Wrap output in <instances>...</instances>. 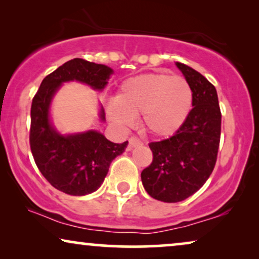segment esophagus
Segmentation results:
<instances>
[{
	"instance_id": "1",
	"label": "esophagus",
	"mask_w": 259,
	"mask_h": 259,
	"mask_svg": "<svg viewBox=\"0 0 259 259\" xmlns=\"http://www.w3.org/2000/svg\"><path fill=\"white\" fill-rule=\"evenodd\" d=\"M143 144L140 141V139H138L137 137H132V138H130L128 139V146H130V148H133V147H136V146H140V145Z\"/></svg>"
}]
</instances>
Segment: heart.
I'll return each mask as SVG.
<instances>
[{
	"instance_id": "b5f03b06",
	"label": "heart",
	"mask_w": 259,
	"mask_h": 259,
	"mask_svg": "<svg viewBox=\"0 0 259 259\" xmlns=\"http://www.w3.org/2000/svg\"><path fill=\"white\" fill-rule=\"evenodd\" d=\"M193 104V91L185 77L147 73L122 83L116 100L108 104L109 119L127 127L141 114V125L155 137H169L182 128Z\"/></svg>"
}]
</instances>
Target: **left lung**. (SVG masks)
Segmentation results:
<instances>
[{
    "label": "left lung",
    "instance_id": "8db88e82",
    "mask_svg": "<svg viewBox=\"0 0 259 259\" xmlns=\"http://www.w3.org/2000/svg\"><path fill=\"white\" fill-rule=\"evenodd\" d=\"M193 91V108L171 138L150 143L153 160L141 172L146 192L178 203L197 192L213 171L221 141L222 113L217 91L199 72L177 62Z\"/></svg>",
    "mask_w": 259,
    "mask_h": 259
}]
</instances>
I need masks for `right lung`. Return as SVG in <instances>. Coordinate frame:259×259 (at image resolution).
Segmentation results:
<instances>
[{
    "label": "right lung",
    "instance_id": "add662e5",
    "mask_svg": "<svg viewBox=\"0 0 259 259\" xmlns=\"http://www.w3.org/2000/svg\"><path fill=\"white\" fill-rule=\"evenodd\" d=\"M111 74L113 69L105 65L69 60L42 80L31 102L29 143L35 164L52 186L70 196L97 191L113 159L125 151L128 141L114 144L97 131L62 136L49 120L52 99L63 82L73 80L102 91ZM100 118L105 120L102 107Z\"/></svg>",
    "mask_w": 259,
    "mask_h": 259
}]
</instances>
